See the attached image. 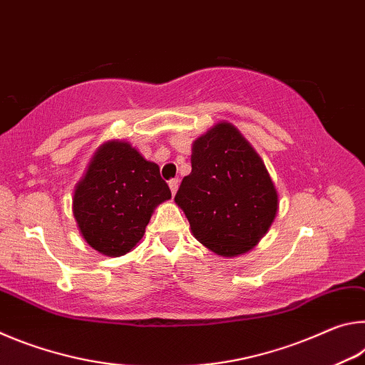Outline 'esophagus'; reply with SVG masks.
Returning a JSON list of instances; mask_svg holds the SVG:
<instances>
[{"label": "esophagus", "mask_w": 365, "mask_h": 365, "mask_svg": "<svg viewBox=\"0 0 365 365\" xmlns=\"http://www.w3.org/2000/svg\"><path fill=\"white\" fill-rule=\"evenodd\" d=\"M178 185H180V180H178V178H172V180H169V188L172 191V195L177 193Z\"/></svg>", "instance_id": "obj_1"}]
</instances>
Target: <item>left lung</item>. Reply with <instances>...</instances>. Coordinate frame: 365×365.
<instances>
[{"label": "left lung", "instance_id": "1", "mask_svg": "<svg viewBox=\"0 0 365 365\" xmlns=\"http://www.w3.org/2000/svg\"><path fill=\"white\" fill-rule=\"evenodd\" d=\"M175 202L197 242L233 257L267 233L279 195L250 141L232 123L220 122L193 143L191 174L182 180Z\"/></svg>", "mask_w": 365, "mask_h": 365}]
</instances>
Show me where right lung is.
Here are the masks:
<instances>
[{
    "mask_svg": "<svg viewBox=\"0 0 365 365\" xmlns=\"http://www.w3.org/2000/svg\"><path fill=\"white\" fill-rule=\"evenodd\" d=\"M170 200L158 164L146 160L127 141H108L91 158L73 191L72 211L91 248L122 256L143 238L158 205Z\"/></svg>",
    "mask_w": 365,
    "mask_h": 365,
    "instance_id": "obj_1",
    "label": "right lung"
}]
</instances>
